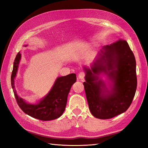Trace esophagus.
<instances>
[{"label": "esophagus", "mask_w": 148, "mask_h": 148, "mask_svg": "<svg viewBox=\"0 0 148 148\" xmlns=\"http://www.w3.org/2000/svg\"><path fill=\"white\" fill-rule=\"evenodd\" d=\"M85 77V73L84 71H81V72H79V73L78 74V77L80 79H83Z\"/></svg>", "instance_id": "esophagus-1"}]
</instances>
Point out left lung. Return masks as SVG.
I'll return each mask as SVG.
<instances>
[{
    "instance_id": "left-lung-1",
    "label": "left lung",
    "mask_w": 148,
    "mask_h": 148,
    "mask_svg": "<svg viewBox=\"0 0 148 148\" xmlns=\"http://www.w3.org/2000/svg\"><path fill=\"white\" fill-rule=\"evenodd\" d=\"M101 58L86 71L83 83L89 109L94 117L109 119L125 112L130 106L137 87L136 60L128 44L120 39L103 47ZM104 60V62H100ZM106 73L113 82L109 92L101 80L94 75ZM106 94H105V93Z\"/></svg>"
}]
</instances>
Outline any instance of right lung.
<instances>
[{
  "label": "right lung",
  "instance_id": "add662e5",
  "mask_svg": "<svg viewBox=\"0 0 148 148\" xmlns=\"http://www.w3.org/2000/svg\"><path fill=\"white\" fill-rule=\"evenodd\" d=\"M21 58L20 52L17 53L11 75V84L16 102L24 112L33 118L42 121L52 120L60 117L64 113L67 102V96L73 83L77 81L75 73L57 78L51 91L36 105L28 104L17 95L14 86L18 66Z\"/></svg>",
  "mask_w": 148,
  "mask_h": 148
}]
</instances>
